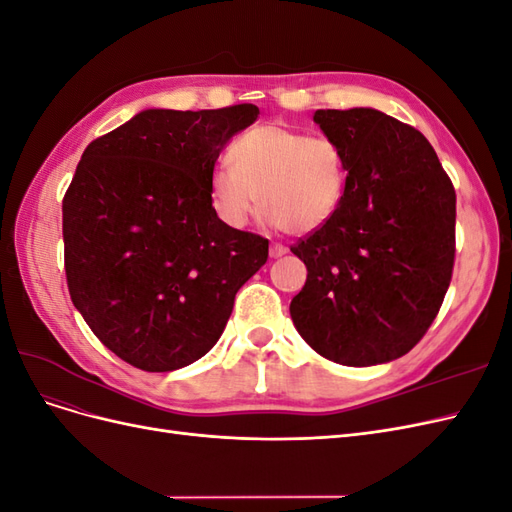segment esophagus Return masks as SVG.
<instances>
[{"instance_id":"obj_1","label":"esophagus","mask_w":512,"mask_h":512,"mask_svg":"<svg viewBox=\"0 0 512 512\" xmlns=\"http://www.w3.org/2000/svg\"><path fill=\"white\" fill-rule=\"evenodd\" d=\"M286 252H288L286 245H282V243H271V250H269L271 258H282Z\"/></svg>"}]
</instances>
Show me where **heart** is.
Here are the masks:
<instances>
[{"mask_svg": "<svg viewBox=\"0 0 512 512\" xmlns=\"http://www.w3.org/2000/svg\"><path fill=\"white\" fill-rule=\"evenodd\" d=\"M228 162L209 177V203L228 228H245L260 203L273 224L305 235L342 203L344 158L329 138L265 123L230 145Z\"/></svg>", "mask_w": 512, "mask_h": 512, "instance_id": "b5f03b06", "label": "heart"}]
</instances>
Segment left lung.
<instances>
[{"instance_id":"8db88e82","label":"left lung","mask_w":512,"mask_h":512,"mask_svg":"<svg viewBox=\"0 0 512 512\" xmlns=\"http://www.w3.org/2000/svg\"><path fill=\"white\" fill-rule=\"evenodd\" d=\"M314 121L348 177L333 218L290 247L307 267L290 316L324 359L389 363L421 342L451 284L455 188L427 138L376 108Z\"/></svg>"}]
</instances>
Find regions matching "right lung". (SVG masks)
<instances>
[{
  "label": "right lung",
  "instance_id": "add662e5",
  "mask_svg": "<svg viewBox=\"0 0 512 512\" xmlns=\"http://www.w3.org/2000/svg\"><path fill=\"white\" fill-rule=\"evenodd\" d=\"M258 115L149 108L83 151L61 207L68 290L126 363L173 371L205 356L267 262L269 241L224 226L209 203L220 151Z\"/></svg>",
  "mask_w": 512,
  "mask_h": 512
}]
</instances>
